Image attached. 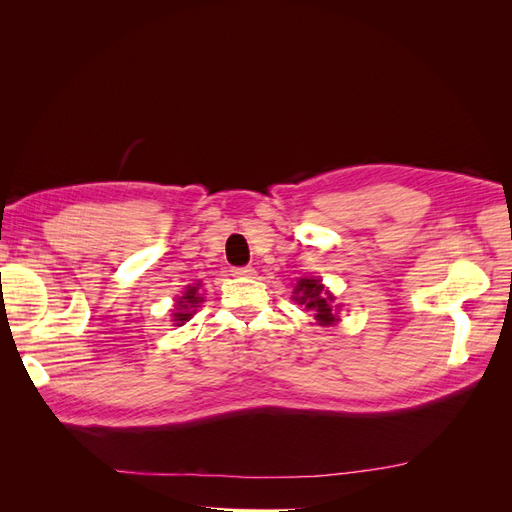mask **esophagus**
<instances>
[{
  "instance_id": "1",
  "label": "esophagus",
  "mask_w": 512,
  "mask_h": 512,
  "mask_svg": "<svg viewBox=\"0 0 512 512\" xmlns=\"http://www.w3.org/2000/svg\"><path fill=\"white\" fill-rule=\"evenodd\" d=\"M232 275H237V277H254L256 275V269L254 267H237V269H232Z\"/></svg>"
}]
</instances>
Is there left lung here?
I'll return each mask as SVG.
<instances>
[{
  "instance_id": "8db88e82",
  "label": "left lung",
  "mask_w": 512,
  "mask_h": 512,
  "mask_svg": "<svg viewBox=\"0 0 512 512\" xmlns=\"http://www.w3.org/2000/svg\"><path fill=\"white\" fill-rule=\"evenodd\" d=\"M292 294L294 301L299 305H305L309 312H314V318L318 320L320 327H331V324L339 320V307L333 305L335 297L322 286L320 280H314V277H301V280L294 284Z\"/></svg>"
}]
</instances>
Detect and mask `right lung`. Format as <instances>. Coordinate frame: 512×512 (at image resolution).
<instances>
[{
  "instance_id": "1",
  "label": "right lung",
  "mask_w": 512,
  "mask_h": 512,
  "mask_svg": "<svg viewBox=\"0 0 512 512\" xmlns=\"http://www.w3.org/2000/svg\"><path fill=\"white\" fill-rule=\"evenodd\" d=\"M198 288H200V284L188 286V290H185L183 297L177 301L175 314H173V322H175V327H181L183 322H188V320L192 318V314L196 312L198 303H203V297H200V294H198Z\"/></svg>"
}]
</instances>
